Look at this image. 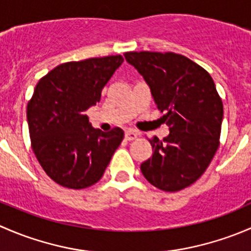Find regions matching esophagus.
Masks as SVG:
<instances>
[{"label":"esophagus","mask_w":251,"mask_h":251,"mask_svg":"<svg viewBox=\"0 0 251 251\" xmlns=\"http://www.w3.org/2000/svg\"><path fill=\"white\" fill-rule=\"evenodd\" d=\"M136 138H137V132H136V131L130 130V128L125 131V140L126 141H133V140H136Z\"/></svg>","instance_id":"esophagus-1"}]
</instances>
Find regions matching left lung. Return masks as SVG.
<instances>
[{
  "label": "left lung",
  "mask_w": 251,
  "mask_h": 251,
  "mask_svg": "<svg viewBox=\"0 0 251 251\" xmlns=\"http://www.w3.org/2000/svg\"><path fill=\"white\" fill-rule=\"evenodd\" d=\"M151 88L169 126L168 137L149 140L153 154L141 164L147 181L165 192L191 186L205 173L220 146L224 105L209 73L173 52H126Z\"/></svg>",
  "instance_id": "8db88e82"
}]
</instances>
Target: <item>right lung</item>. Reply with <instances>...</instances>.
Masks as SVG:
<instances>
[{"instance_id":"obj_1","label":"right lung","mask_w":251,"mask_h":251,"mask_svg":"<svg viewBox=\"0 0 251 251\" xmlns=\"http://www.w3.org/2000/svg\"><path fill=\"white\" fill-rule=\"evenodd\" d=\"M124 62L119 55L58 65L36 85L27 103L31 147L40 165L58 184L82 189L100 179L120 146V127L93 128L85 111Z\"/></svg>"}]
</instances>
